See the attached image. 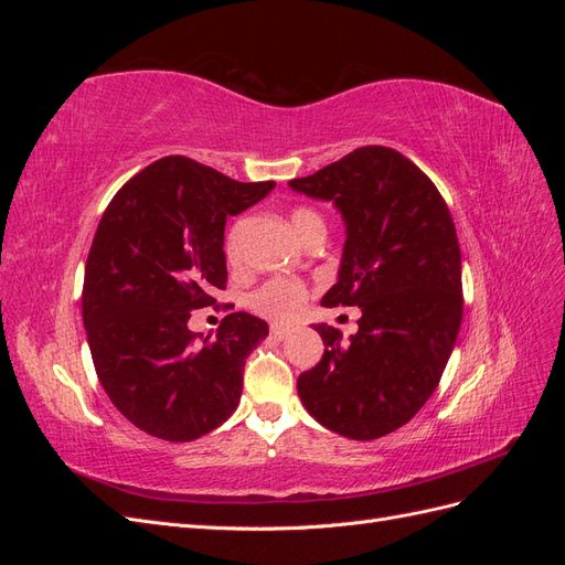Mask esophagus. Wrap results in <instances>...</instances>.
Masks as SVG:
<instances>
[{"mask_svg":"<svg viewBox=\"0 0 565 565\" xmlns=\"http://www.w3.org/2000/svg\"><path fill=\"white\" fill-rule=\"evenodd\" d=\"M270 334L276 337V339H287V337H289V328H285V324L273 322V324H270Z\"/></svg>","mask_w":565,"mask_h":565,"instance_id":"esophagus-1","label":"esophagus"}]
</instances>
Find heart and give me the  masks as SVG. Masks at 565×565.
<instances>
[{
    "mask_svg": "<svg viewBox=\"0 0 565 565\" xmlns=\"http://www.w3.org/2000/svg\"><path fill=\"white\" fill-rule=\"evenodd\" d=\"M318 224L324 226L320 214L309 207H299L292 212V226L299 233V237ZM228 254L231 256L235 254L233 241H228ZM303 299H306V287L301 282L289 280V278H273L256 289V292L249 297V303L252 309L259 311L262 316L276 318V320H289L301 311Z\"/></svg>",
    "mask_w": 565,
    "mask_h": 565,
    "instance_id": "1",
    "label": "heart"
}]
</instances>
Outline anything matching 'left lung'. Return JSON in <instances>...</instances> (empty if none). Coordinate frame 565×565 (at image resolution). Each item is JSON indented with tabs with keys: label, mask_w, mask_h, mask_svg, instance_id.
<instances>
[{
	"label": "left lung",
	"mask_w": 565,
	"mask_h": 565,
	"mask_svg": "<svg viewBox=\"0 0 565 565\" xmlns=\"http://www.w3.org/2000/svg\"><path fill=\"white\" fill-rule=\"evenodd\" d=\"M306 198L332 202L347 228L337 282L322 306H358V332L318 322L320 363L297 380L324 429L382 438L431 398L461 322V254L446 200L401 152L363 146L320 172L292 179Z\"/></svg>",
	"instance_id": "left-lung-1"
}]
</instances>
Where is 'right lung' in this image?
<instances>
[{"label":"right lung","instance_id":"right-lung-1","mask_svg":"<svg viewBox=\"0 0 565 565\" xmlns=\"http://www.w3.org/2000/svg\"><path fill=\"white\" fill-rule=\"evenodd\" d=\"M273 188L169 156L129 179L100 216L84 268V330L100 386L141 431L195 440L241 403L245 358L266 339V320L231 313L204 341L188 320L226 287V216Z\"/></svg>","mask_w":565,"mask_h":565}]
</instances>
